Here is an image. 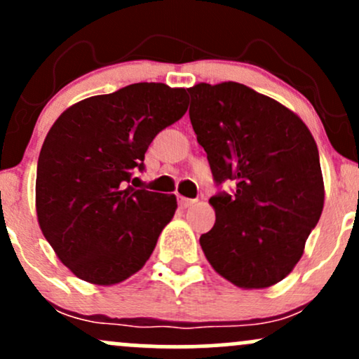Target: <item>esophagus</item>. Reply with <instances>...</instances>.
<instances>
[{"mask_svg": "<svg viewBox=\"0 0 359 359\" xmlns=\"http://www.w3.org/2000/svg\"><path fill=\"white\" fill-rule=\"evenodd\" d=\"M196 204V199H187V197H182V196H179V205L182 209H187V208H191V205H194Z\"/></svg>", "mask_w": 359, "mask_h": 359, "instance_id": "1", "label": "esophagus"}]
</instances>
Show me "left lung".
Here are the masks:
<instances>
[{"label": "left lung", "instance_id": "obj_1", "mask_svg": "<svg viewBox=\"0 0 359 359\" xmlns=\"http://www.w3.org/2000/svg\"><path fill=\"white\" fill-rule=\"evenodd\" d=\"M189 116L208 154L216 211L201 246L212 269L241 288H265L294 270L319 221V150L297 114L238 82L187 89Z\"/></svg>", "mask_w": 359, "mask_h": 359}]
</instances>
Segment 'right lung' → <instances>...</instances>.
Here are the masks:
<instances>
[{
	"mask_svg": "<svg viewBox=\"0 0 359 359\" xmlns=\"http://www.w3.org/2000/svg\"><path fill=\"white\" fill-rule=\"evenodd\" d=\"M185 89L138 82L77 102L53 123L36 165V216L76 277L113 285L150 258L175 196L133 189L154 138L187 111Z\"/></svg>",
	"mask_w": 359,
	"mask_h": 359,
	"instance_id": "add662e5",
	"label": "right lung"
}]
</instances>
